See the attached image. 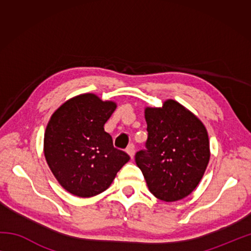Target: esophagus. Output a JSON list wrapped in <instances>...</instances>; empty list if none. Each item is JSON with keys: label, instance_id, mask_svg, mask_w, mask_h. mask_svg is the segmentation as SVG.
Listing matches in <instances>:
<instances>
[{"label": "esophagus", "instance_id": "34e87169", "mask_svg": "<svg viewBox=\"0 0 251 251\" xmlns=\"http://www.w3.org/2000/svg\"><path fill=\"white\" fill-rule=\"evenodd\" d=\"M126 151H127V154L130 156V158L133 159L134 158V155H135V146L133 145V144H130V145L127 147Z\"/></svg>", "mask_w": 251, "mask_h": 251}]
</instances>
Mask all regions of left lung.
<instances>
[{
  "instance_id": "left-lung-1",
  "label": "left lung",
  "mask_w": 251,
  "mask_h": 251,
  "mask_svg": "<svg viewBox=\"0 0 251 251\" xmlns=\"http://www.w3.org/2000/svg\"><path fill=\"white\" fill-rule=\"evenodd\" d=\"M147 151L136 152L150 192L163 201H177L198 186L210 158L205 125L185 106L167 100L146 107Z\"/></svg>"
}]
</instances>
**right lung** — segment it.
<instances>
[{
  "label": "right lung",
  "mask_w": 251,
  "mask_h": 251,
  "mask_svg": "<svg viewBox=\"0 0 251 251\" xmlns=\"http://www.w3.org/2000/svg\"><path fill=\"white\" fill-rule=\"evenodd\" d=\"M117 105L93 93L72 97L55 110L44 134V156L58 184L74 196L103 193L129 160L104 125Z\"/></svg>",
  "instance_id": "right-lung-1"
}]
</instances>
